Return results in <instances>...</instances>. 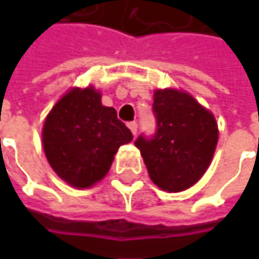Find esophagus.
<instances>
[{"instance_id": "34e87169", "label": "esophagus", "mask_w": 259, "mask_h": 259, "mask_svg": "<svg viewBox=\"0 0 259 259\" xmlns=\"http://www.w3.org/2000/svg\"><path fill=\"white\" fill-rule=\"evenodd\" d=\"M128 128L131 130V133H133V135H137V131H138V124H137L135 121H133V122H130V124H128Z\"/></svg>"}]
</instances>
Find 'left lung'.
<instances>
[{"label": "left lung", "instance_id": "left-lung-1", "mask_svg": "<svg viewBox=\"0 0 259 259\" xmlns=\"http://www.w3.org/2000/svg\"><path fill=\"white\" fill-rule=\"evenodd\" d=\"M155 133L135 140L150 179L167 192L193 186L207 170L218 144L213 115L189 94L155 91Z\"/></svg>", "mask_w": 259, "mask_h": 259}]
</instances>
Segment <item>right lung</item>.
Segmentation results:
<instances>
[{
    "label": "right lung",
    "mask_w": 259,
    "mask_h": 259,
    "mask_svg": "<svg viewBox=\"0 0 259 259\" xmlns=\"http://www.w3.org/2000/svg\"><path fill=\"white\" fill-rule=\"evenodd\" d=\"M133 140L114 108L94 88L72 89L46 118L43 147L49 163L69 184L86 189L109 171L115 153Z\"/></svg>",
    "instance_id": "right-lung-1"
}]
</instances>
